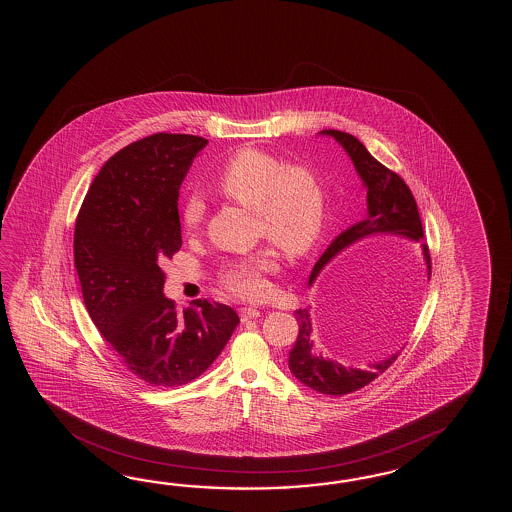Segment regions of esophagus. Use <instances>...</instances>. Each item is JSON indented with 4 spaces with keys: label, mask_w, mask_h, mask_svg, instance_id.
Returning <instances> with one entry per match:
<instances>
[{
    "label": "esophagus",
    "mask_w": 512,
    "mask_h": 512,
    "mask_svg": "<svg viewBox=\"0 0 512 512\" xmlns=\"http://www.w3.org/2000/svg\"><path fill=\"white\" fill-rule=\"evenodd\" d=\"M240 316L243 322H247V320H252V318H258L260 311L256 307H241Z\"/></svg>",
    "instance_id": "esophagus-1"
}]
</instances>
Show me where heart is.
Masks as SVG:
<instances>
[{"label": "heart", "mask_w": 512, "mask_h": 512, "mask_svg": "<svg viewBox=\"0 0 512 512\" xmlns=\"http://www.w3.org/2000/svg\"><path fill=\"white\" fill-rule=\"evenodd\" d=\"M216 186L219 194L252 208L258 216V234L291 256L311 251L326 227V186L307 164H287L274 153L243 148L221 168ZM203 216V201L190 197L183 208V225L196 230ZM274 267L276 254L271 247H263L227 261L221 269V283L241 298H263L269 293L265 274Z\"/></svg>", "instance_id": "1"}]
</instances>
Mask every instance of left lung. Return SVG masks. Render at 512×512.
<instances>
[{
  "label": "left lung",
  "instance_id": "8db88e82",
  "mask_svg": "<svg viewBox=\"0 0 512 512\" xmlns=\"http://www.w3.org/2000/svg\"><path fill=\"white\" fill-rule=\"evenodd\" d=\"M320 133L333 137L351 157L362 183L368 188V196H366L368 197V216L359 223H355L353 227L344 230L342 234H338L333 243L327 247L326 252L320 256V260L316 261L309 276V285L315 282L318 272L322 271L340 252L346 251L357 241L373 238V236H401L408 240L419 241L423 247V256H425L428 278H430L432 261H430L428 245L423 241L425 232H423L419 208L415 203L412 190L401 179V175L395 174L390 168L379 163L357 137L338 130H322ZM294 316L298 322V337L293 349L289 351V370L298 381L315 392L333 395V397L357 392L360 388L368 386L371 381H375L401 355V351H397L388 359L373 362L366 370L346 368L337 360L322 355V351L316 346L311 309L309 307L296 309Z\"/></svg>",
  "mask_w": 512,
  "mask_h": 512
}]
</instances>
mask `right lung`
<instances>
[{
  "label": "right lung",
  "instance_id": "1",
  "mask_svg": "<svg viewBox=\"0 0 512 512\" xmlns=\"http://www.w3.org/2000/svg\"><path fill=\"white\" fill-rule=\"evenodd\" d=\"M207 139L153 133L115 153L89 186L75 225L87 313L126 368L174 388L210 368L240 324L229 305L183 313L163 294L164 260L181 249L179 188Z\"/></svg>",
  "mask_w": 512,
  "mask_h": 512
}]
</instances>
